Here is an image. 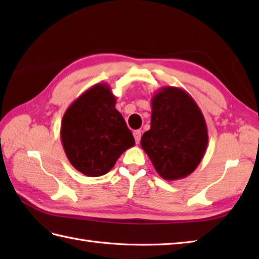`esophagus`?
I'll return each mask as SVG.
<instances>
[{
  "label": "esophagus",
  "mask_w": 259,
  "mask_h": 259,
  "mask_svg": "<svg viewBox=\"0 0 259 259\" xmlns=\"http://www.w3.org/2000/svg\"><path fill=\"white\" fill-rule=\"evenodd\" d=\"M134 137H135L136 144H139L140 138H141V131L140 130H135L134 131Z\"/></svg>",
  "instance_id": "1"
}]
</instances>
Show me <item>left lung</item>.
I'll return each mask as SVG.
<instances>
[{
  "instance_id": "left-lung-1",
  "label": "left lung",
  "mask_w": 259,
  "mask_h": 259,
  "mask_svg": "<svg viewBox=\"0 0 259 259\" xmlns=\"http://www.w3.org/2000/svg\"><path fill=\"white\" fill-rule=\"evenodd\" d=\"M151 125L141 148L164 180L186 178L195 171L208 145L207 124L188 92L162 87L151 99Z\"/></svg>"
}]
</instances>
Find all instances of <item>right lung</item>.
<instances>
[{
    "mask_svg": "<svg viewBox=\"0 0 259 259\" xmlns=\"http://www.w3.org/2000/svg\"><path fill=\"white\" fill-rule=\"evenodd\" d=\"M117 99L107 83L84 91L64 112L61 141L70 163L88 177H100L135 146V138L115 109Z\"/></svg>",
    "mask_w": 259,
    "mask_h": 259,
    "instance_id": "add662e5",
    "label": "right lung"
}]
</instances>
